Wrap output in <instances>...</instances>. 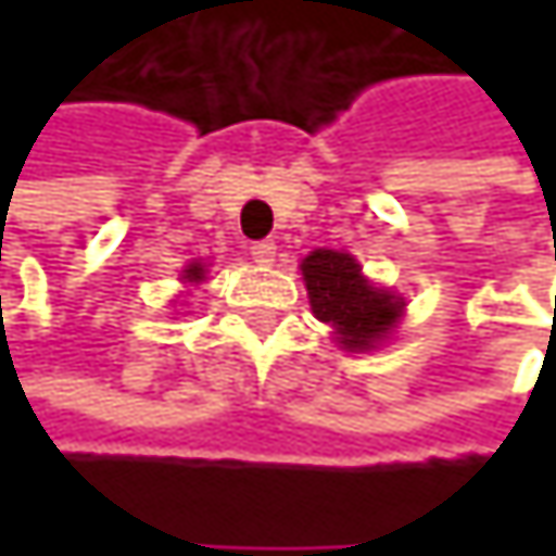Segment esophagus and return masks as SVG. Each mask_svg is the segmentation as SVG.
<instances>
[{
  "instance_id": "34e87169",
  "label": "esophagus",
  "mask_w": 556,
  "mask_h": 556,
  "mask_svg": "<svg viewBox=\"0 0 556 556\" xmlns=\"http://www.w3.org/2000/svg\"><path fill=\"white\" fill-rule=\"evenodd\" d=\"M251 257H254V264L267 267L277 257V244L274 241H257V244H251Z\"/></svg>"
}]
</instances>
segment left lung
I'll list each match as a JSON object with an SVG mask.
<instances>
[{
  "instance_id": "obj_1",
  "label": "left lung",
  "mask_w": 556,
  "mask_h": 556,
  "mask_svg": "<svg viewBox=\"0 0 556 556\" xmlns=\"http://www.w3.org/2000/svg\"><path fill=\"white\" fill-rule=\"evenodd\" d=\"M302 277L315 318L331 325L338 331V344L348 351L374 348L387 338L402 312L395 295L361 277V264L351 254L312 251L302 261Z\"/></svg>"
}]
</instances>
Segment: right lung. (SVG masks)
I'll return each mask as SVG.
<instances>
[{"instance_id":"1","label":"right lung","mask_w":556,"mask_h":556,"mask_svg":"<svg viewBox=\"0 0 556 556\" xmlns=\"http://www.w3.org/2000/svg\"><path fill=\"white\" fill-rule=\"evenodd\" d=\"M186 279H189V282H199V279H202V264H192V267L186 270Z\"/></svg>"}]
</instances>
